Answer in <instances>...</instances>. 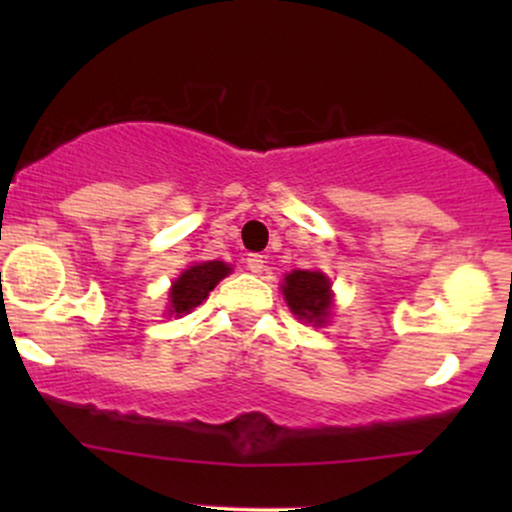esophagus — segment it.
Instances as JSON below:
<instances>
[{"label":"esophagus","instance_id":"1","mask_svg":"<svg viewBox=\"0 0 512 512\" xmlns=\"http://www.w3.org/2000/svg\"><path fill=\"white\" fill-rule=\"evenodd\" d=\"M264 255H260V252H252V255H248L245 257V264H248V269L252 274H260L262 269H264Z\"/></svg>","mask_w":512,"mask_h":512}]
</instances>
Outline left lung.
Returning a JSON list of instances; mask_svg holds the SVG:
<instances>
[{
  "label": "left lung",
  "instance_id": "left-lung-1",
  "mask_svg": "<svg viewBox=\"0 0 512 512\" xmlns=\"http://www.w3.org/2000/svg\"><path fill=\"white\" fill-rule=\"evenodd\" d=\"M284 296L289 308L296 313L301 320L325 322V317L330 315L332 305V293H330V281L325 274L320 272H291L286 276L284 284Z\"/></svg>",
  "mask_w": 512,
  "mask_h": 512
}]
</instances>
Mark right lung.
<instances>
[{"label": "right lung", "mask_w": 512, "mask_h": 512, "mask_svg": "<svg viewBox=\"0 0 512 512\" xmlns=\"http://www.w3.org/2000/svg\"><path fill=\"white\" fill-rule=\"evenodd\" d=\"M228 272H231V267L216 260L195 264V267L185 269V272L180 274V279L173 284V289H170V303H173V310H170V313L180 315L195 310Z\"/></svg>", "instance_id": "add662e5"}]
</instances>
